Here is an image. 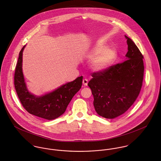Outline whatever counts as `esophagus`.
<instances>
[{
  "instance_id": "34e87169",
  "label": "esophagus",
  "mask_w": 161,
  "mask_h": 161,
  "mask_svg": "<svg viewBox=\"0 0 161 161\" xmlns=\"http://www.w3.org/2000/svg\"><path fill=\"white\" fill-rule=\"evenodd\" d=\"M82 82H83L84 86H87V84H88V80H87V79H84L83 80Z\"/></svg>"
}]
</instances>
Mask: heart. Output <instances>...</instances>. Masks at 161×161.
I'll return each mask as SVG.
<instances>
[{"mask_svg":"<svg viewBox=\"0 0 161 161\" xmlns=\"http://www.w3.org/2000/svg\"><path fill=\"white\" fill-rule=\"evenodd\" d=\"M89 58H93L91 63V69L101 72L109 68L115 63L118 53L114 48H108L104 45H97L87 53Z\"/></svg>","mask_w":161,"mask_h":161,"instance_id":"1","label":"heart"}]
</instances>
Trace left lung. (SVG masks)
I'll return each mask as SVG.
<instances>
[{
  "mask_svg": "<svg viewBox=\"0 0 161 161\" xmlns=\"http://www.w3.org/2000/svg\"><path fill=\"white\" fill-rule=\"evenodd\" d=\"M125 38L128 50L126 61L93 72L88 83L96 112L108 119L126 112L136 100L142 87L143 56L135 43L126 35Z\"/></svg>",
  "mask_w": 161,
  "mask_h": 161,
  "instance_id": "obj_1",
  "label": "left lung"
}]
</instances>
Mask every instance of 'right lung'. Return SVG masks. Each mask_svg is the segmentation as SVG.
Returning <instances> with one entry per match:
<instances>
[{"mask_svg": "<svg viewBox=\"0 0 161 161\" xmlns=\"http://www.w3.org/2000/svg\"><path fill=\"white\" fill-rule=\"evenodd\" d=\"M25 45L21 49L15 68L14 85L24 108L30 114L46 119H54L63 115L74 95L82 86L83 77L63 84L53 92L36 96L28 91L22 71V56Z\"/></svg>", "mask_w": 161, "mask_h": 161, "instance_id": "obj_1", "label": "right lung"}]
</instances>
